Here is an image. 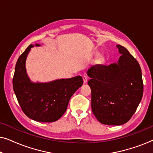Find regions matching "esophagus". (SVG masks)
I'll use <instances>...</instances> for the list:
<instances>
[{
	"instance_id": "34e87169",
	"label": "esophagus",
	"mask_w": 153,
	"mask_h": 153,
	"mask_svg": "<svg viewBox=\"0 0 153 153\" xmlns=\"http://www.w3.org/2000/svg\"><path fill=\"white\" fill-rule=\"evenodd\" d=\"M83 83H86L88 82V78L86 76H83Z\"/></svg>"
}]
</instances>
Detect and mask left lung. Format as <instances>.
I'll return each instance as SVG.
<instances>
[{
  "label": "left lung",
  "instance_id": "1",
  "mask_svg": "<svg viewBox=\"0 0 153 153\" xmlns=\"http://www.w3.org/2000/svg\"><path fill=\"white\" fill-rule=\"evenodd\" d=\"M122 54L117 63L96 65L87 74L91 89V107L102 124L120 125L128 122L143 97L141 69L126 48L116 45Z\"/></svg>",
  "mask_w": 153,
  "mask_h": 153
}]
</instances>
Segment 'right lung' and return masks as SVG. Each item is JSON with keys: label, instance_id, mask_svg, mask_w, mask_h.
Segmentation results:
<instances>
[{"label": "right lung", "instance_id": "1", "mask_svg": "<svg viewBox=\"0 0 153 153\" xmlns=\"http://www.w3.org/2000/svg\"><path fill=\"white\" fill-rule=\"evenodd\" d=\"M35 46H39L36 44ZM29 45L18 58L13 77V89L23 112L33 120L52 123L66 111L73 94L83 84V79L76 76L48 83L31 82L26 70Z\"/></svg>", "mask_w": 153, "mask_h": 153}]
</instances>
